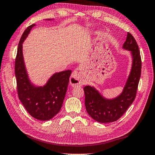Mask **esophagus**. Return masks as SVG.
Listing matches in <instances>:
<instances>
[{"label": "esophagus", "instance_id": "obj_1", "mask_svg": "<svg viewBox=\"0 0 155 155\" xmlns=\"http://www.w3.org/2000/svg\"><path fill=\"white\" fill-rule=\"evenodd\" d=\"M70 84L72 86H77V85H84L83 79L81 78V74L77 70H74L70 78Z\"/></svg>", "mask_w": 155, "mask_h": 155}]
</instances>
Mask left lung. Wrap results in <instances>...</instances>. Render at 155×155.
Returning a JSON list of instances; mask_svg holds the SVG:
<instances>
[{
    "mask_svg": "<svg viewBox=\"0 0 155 155\" xmlns=\"http://www.w3.org/2000/svg\"><path fill=\"white\" fill-rule=\"evenodd\" d=\"M123 48L129 50L133 56L131 71L121 94L113 99H107L89 85L84 87L85 106L88 114L99 123H111L118 120L133 104L136 97L141 74L142 61L135 39L127 33Z\"/></svg>",
    "mask_w": 155,
    "mask_h": 155,
    "instance_id": "left-lung-1",
    "label": "left lung"
}]
</instances>
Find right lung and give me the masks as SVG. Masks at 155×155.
Instances as JSON below:
<instances>
[{
    "mask_svg": "<svg viewBox=\"0 0 155 155\" xmlns=\"http://www.w3.org/2000/svg\"><path fill=\"white\" fill-rule=\"evenodd\" d=\"M35 25L27 28L20 38L15 59L17 92L29 114L41 121L50 120L59 113L63 104L71 70L54 74L44 87H35L28 77L22 55V43Z\"/></svg>",
    "mask_w": 155,
    "mask_h": 155,
    "instance_id": "add662e5",
    "label": "right lung"
}]
</instances>
